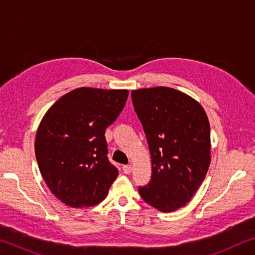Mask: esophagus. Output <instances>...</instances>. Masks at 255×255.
<instances>
[{
	"mask_svg": "<svg viewBox=\"0 0 255 255\" xmlns=\"http://www.w3.org/2000/svg\"><path fill=\"white\" fill-rule=\"evenodd\" d=\"M131 169H132V167H131V165H129V164H128V165L123 166V171H124L125 174H130Z\"/></svg>",
	"mask_w": 255,
	"mask_h": 255,
	"instance_id": "obj_1",
	"label": "esophagus"
}]
</instances>
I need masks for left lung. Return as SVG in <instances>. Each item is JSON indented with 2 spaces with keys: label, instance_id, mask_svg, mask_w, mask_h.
Here are the masks:
<instances>
[{
  "label": "left lung",
  "instance_id": "1",
  "mask_svg": "<svg viewBox=\"0 0 255 255\" xmlns=\"http://www.w3.org/2000/svg\"><path fill=\"white\" fill-rule=\"evenodd\" d=\"M131 100L152 157V178L138 191L154 208L174 211L188 204L208 171V117L195 99L166 86L132 90Z\"/></svg>",
  "mask_w": 255,
  "mask_h": 255
}]
</instances>
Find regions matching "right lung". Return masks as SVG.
Masks as SVG:
<instances>
[{
	"label": "right lung",
	"instance_id": "add662e5",
	"mask_svg": "<svg viewBox=\"0 0 255 255\" xmlns=\"http://www.w3.org/2000/svg\"><path fill=\"white\" fill-rule=\"evenodd\" d=\"M128 90L79 88L59 98L38 127L34 152L56 198L73 208L98 205L118 176L108 159L106 129L126 105Z\"/></svg>",
	"mask_w": 255,
	"mask_h": 255
}]
</instances>
